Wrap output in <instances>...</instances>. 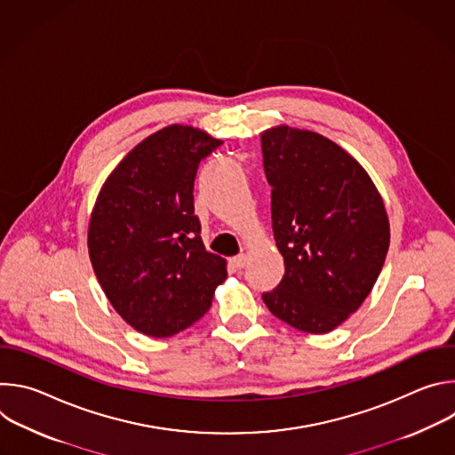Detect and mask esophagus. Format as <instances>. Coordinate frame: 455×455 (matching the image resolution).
<instances>
[{
	"label": "esophagus",
	"mask_w": 455,
	"mask_h": 455,
	"mask_svg": "<svg viewBox=\"0 0 455 455\" xmlns=\"http://www.w3.org/2000/svg\"><path fill=\"white\" fill-rule=\"evenodd\" d=\"M246 253H239V255H235V257H232L230 259V265L234 267V268H237V270H241L244 265H246Z\"/></svg>",
	"instance_id": "obj_1"
}]
</instances>
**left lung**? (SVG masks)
Listing matches in <instances>:
<instances>
[{"label":"left lung","mask_w":455,"mask_h":455,"mask_svg":"<svg viewBox=\"0 0 455 455\" xmlns=\"http://www.w3.org/2000/svg\"><path fill=\"white\" fill-rule=\"evenodd\" d=\"M261 148L284 257V277L263 300L299 331L330 333L381 272L391 241L383 200L367 171L315 132L275 125L263 132Z\"/></svg>","instance_id":"obj_1"}]
</instances>
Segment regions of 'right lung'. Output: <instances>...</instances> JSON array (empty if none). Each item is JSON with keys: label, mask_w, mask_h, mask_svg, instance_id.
I'll return each instance as SVG.
<instances>
[{"label": "right lung", "mask_w": 455, "mask_h": 455, "mask_svg": "<svg viewBox=\"0 0 455 455\" xmlns=\"http://www.w3.org/2000/svg\"><path fill=\"white\" fill-rule=\"evenodd\" d=\"M221 140L171 124L129 151L106 178L88 225L93 272L115 311L139 333L172 337L200 320L227 261L205 250L194 178Z\"/></svg>", "instance_id": "add662e5"}]
</instances>
